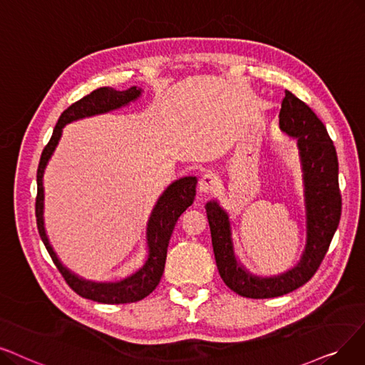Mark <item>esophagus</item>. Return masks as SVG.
Here are the masks:
<instances>
[{
    "label": "esophagus",
    "mask_w": 365,
    "mask_h": 365,
    "mask_svg": "<svg viewBox=\"0 0 365 365\" xmlns=\"http://www.w3.org/2000/svg\"><path fill=\"white\" fill-rule=\"evenodd\" d=\"M199 193L202 195H210L212 192H215L218 187H220V178L217 177L215 173L208 172L203 175V177L199 180Z\"/></svg>",
    "instance_id": "esophagus-1"
}]
</instances>
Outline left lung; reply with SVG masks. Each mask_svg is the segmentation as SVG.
Returning a JSON list of instances; mask_svg holds the SVG:
<instances>
[{"label":"left lung","mask_w":365,"mask_h":365,"mask_svg":"<svg viewBox=\"0 0 365 365\" xmlns=\"http://www.w3.org/2000/svg\"><path fill=\"white\" fill-rule=\"evenodd\" d=\"M279 118L282 132L297 139L302 169L307 240L297 267L274 277L252 274L237 260L229 214L217 200L205 207L217 269L226 286L245 298L282 297L307 283L324 260L340 223L339 160L327 127L290 91L284 94Z\"/></svg>","instance_id":"left-lung-1"}]
</instances>
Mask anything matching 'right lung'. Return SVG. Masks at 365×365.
<instances>
[{
	"label": "right lung",
	"mask_w": 365,
	"mask_h": 365,
	"mask_svg": "<svg viewBox=\"0 0 365 365\" xmlns=\"http://www.w3.org/2000/svg\"><path fill=\"white\" fill-rule=\"evenodd\" d=\"M142 88L132 86L125 91H116L113 88H98L91 94L82 97L76 103L68 106L58 120L52 138L45 147L40 157V163L37 169V197H36V217H37V229L40 238L45 244L48 253L51 255L55 267L61 272L67 284L75 290L82 298L103 302V304H127L136 302L148 297L157 287L162 279L169 240L173 232L175 225L180 215L192 205L196 196V177H185L172 182L163 195L158 197L157 203L153 208L150 220L147 225V245H148V257L145 260L142 268L127 279L116 283H96L81 279L79 275L73 274L67 269L61 260L58 259L53 252L52 245L48 240L45 230V218H43V207H45V190H43V175H45L46 165L51 160L58 142L63 135V128L66 124L86 118V116L106 113L128 105L130 101H135L140 97Z\"/></svg>",
	"instance_id": "add662e5"
}]
</instances>
